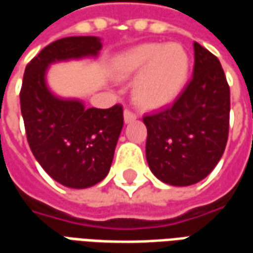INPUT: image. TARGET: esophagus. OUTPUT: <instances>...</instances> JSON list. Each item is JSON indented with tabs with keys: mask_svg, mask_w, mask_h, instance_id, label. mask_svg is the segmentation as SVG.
Wrapping results in <instances>:
<instances>
[{
	"mask_svg": "<svg viewBox=\"0 0 253 253\" xmlns=\"http://www.w3.org/2000/svg\"><path fill=\"white\" fill-rule=\"evenodd\" d=\"M123 119H125V123H131L137 119V115L135 114H132L131 111L126 110L123 112Z\"/></svg>",
	"mask_w": 253,
	"mask_h": 253,
	"instance_id": "obj_1",
	"label": "esophagus"
}]
</instances>
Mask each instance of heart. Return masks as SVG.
<instances>
[{"mask_svg":"<svg viewBox=\"0 0 253 253\" xmlns=\"http://www.w3.org/2000/svg\"><path fill=\"white\" fill-rule=\"evenodd\" d=\"M114 76H137L131 86L134 101L157 110L175 101L190 76V55L179 43H142L121 52L111 63Z\"/></svg>","mask_w":253,"mask_h":253,"instance_id":"heart-1","label":"heart"}]
</instances>
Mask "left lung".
Masks as SVG:
<instances>
[{
  "label": "left lung",
  "instance_id": "obj_1",
  "mask_svg": "<svg viewBox=\"0 0 253 253\" xmlns=\"http://www.w3.org/2000/svg\"><path fill=\"white\" fill-rule=\"evenodd\" d=\"M194 73L169 108L143 116L146 160L159 180L186 187L203 180L222 157L230 92L215 55L194 42Z\"/></svg>",
  "mask_w": 253,
  "mask_h": 253
}]
</instances>
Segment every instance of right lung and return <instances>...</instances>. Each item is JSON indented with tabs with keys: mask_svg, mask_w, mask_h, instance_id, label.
Masks as SVG:
<instances>
[{
	"mask_svg": "<svg viewBox=\"0 0 253 253\" xmlns=\"http://www.w3.org/2000/svg\"><path fill=\"white\" fill-rule=\"evenodd\" d=\"M97 36H69L44 47L27 67L20 92L21 115L32 153L52 179L69 188H88L110 172L123 110L85 108L81 100L61 97L47 84L52 63L96 58Z\"/></svg>",
	"mask_w": 253,
	"mask_h": 253,
	"instance_id": "obj_1",
	"label": "right lung"
}]
</instances>
